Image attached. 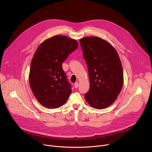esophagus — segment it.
Segmentation results:
<instances>
[{
	"mask_svg": "<svg viewBox=\"0 0 152 152\" xmlns=\"http://www.w3.org/2000/svg\"><path fill=\"white\" fill-rule=\"evenodd\" d=\"M78 86H79V83H78L77 82H76V83H75V88H77L78 87Z\"/></svg>",
	"mask_w": 152,
	"mask_h": 152,
	"instance_id": "34e87169",
	"label": "esophagus"
}]
</instances>
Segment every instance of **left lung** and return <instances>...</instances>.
Instances as JSON below:
<instances>
[{
    "instance_id": "left-lung-1",
    "label": "left lung",
    "mask_w": 152,
    "mask_h": 152,
    "mask_svg": "<svg viewBox=\"0 0 152 152\" xmlns=\"http://www.w3.org/2000/svg\"><path fill=\"white\" fill-rule=\"evenodd\" d=\"M79 42L90 82L85 99L94 108L104 109L115 101L121 90L123 71L121 61L115 48L104 39L86 37Z\"/></svg>"
}]
</instances>
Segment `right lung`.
<instances>
[{
    "label": "right lung",
    "instance_id": "obj_1",
    "mask_svg": "<svg viewBox=\"0 0 152 152\" xmlns=\"http://www.w3.org/2000/svg\"><path fill=\"white\" fill-rule=\"evenodd\" d=\"M77 47L76 40L61 35L46 39L38 47L31 64L29 83L41 105L53 109L68 100L72 93L71 85L62 63Z\"/></svg>",
    "mask_w": 152,
    "mask_h": 152
}]
</instances>
